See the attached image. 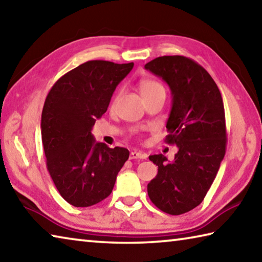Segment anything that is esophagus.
<instances>
[{"label": "esophagus", "instance_id": "obj_1", "mask_svg": "<svg viewBox=\"0 0 262 262\" xmlns=\"http://www.w3.org/2000/svg\"><path fill=\"white\" fill-rule=\"evenodd\" d=\"M147 154L143 151H137V150H134V151L130 152V159H145L147 158Z\"/></svg>", "mask_w": 262, "mask_h": 262}]
</instances>
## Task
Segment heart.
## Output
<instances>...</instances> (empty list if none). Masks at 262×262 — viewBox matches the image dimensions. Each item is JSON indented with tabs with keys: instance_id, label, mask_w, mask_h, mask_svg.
Returning <instances> with one entry per match:
<instances>
[{
	"instance_id": "b5f03b06",
	"label": "heart",
	"mask_w": 262,
	"mask_h": 262,
	"mask_svg": "<svg viewBox=\"0 0 262 262\" xmlns=\"http://www.w3.org/2000/svg\"><path fill=\"white\" fill-rule=\"evenodd\" d=\"M140 91H141L142 97L144 98V97L157 94V92H165V89H164L162 84L157 81H154V79H144V81H142L140 83ZM119 95H120V91L113 97L112 104H114L115 101H117Z\"/></svg>"
}]
</instances>
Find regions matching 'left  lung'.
Instances as JSON below:
<instances>
[{
  "mask_svg": "<svg viewBox=\"0 0 262 262\" xmlns=\"http://www.w3.org/2000/svg\"><path fill=\"white\" fill-rule=\"evenodd\" d=\"M144 68L170 86L172 107L165 141L179 149L173 162L162 154L149 156L158 173L148 184V195L158 209L181 215L203 201L224 158L223 99L207 70L186 56H159Z\"/></svg>",
  "mask_w": 262,
  "mask_h": 262,
  "instance_id": "left-lung-1",
  "label": "left lung"
}]
</instances>
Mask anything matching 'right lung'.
<instances>
[{
  "mask_svg": "<svg viewBox=\"0 0 262 262\" xmlns=\"http://www.w3.org/2000/svg\"><path fill=\"white\" fill-rule=\"evenodd\" d=\"M134 63L92 60L57 79L41 113L47 170L61 196L74 207H90L112 193L129 157L126 148H108L91 134L115 88Z\"/></svg>",
  "mask_w": 262,
  "mask_h": 262,
  "instance_id": "add662e5",
  "label": "right lung"
}]
</instances>
